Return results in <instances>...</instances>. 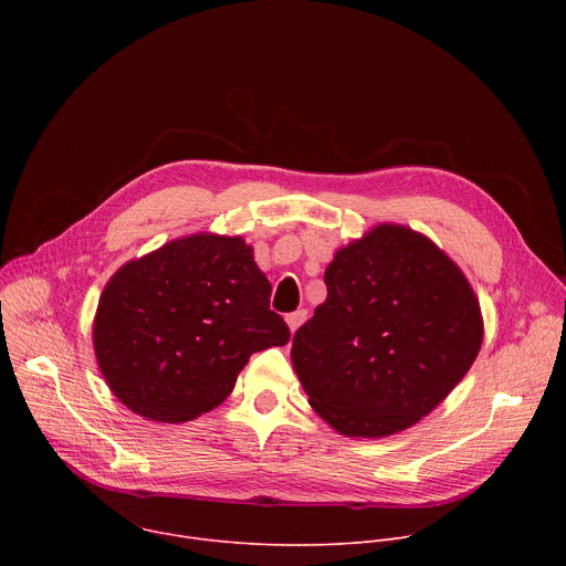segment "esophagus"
I'll use <instances>...</instances> for the list:
<instances>
[{"mask_svg": "<svg viewBox=\"0 0 566 566\" xmlns=\"http://www.w3.org/2000/svg\"><path fill=\"white\" fill-rule=\"evenodd\" d=\"M304 319H306V311H304V308H300V311H293V313H289V315H286V325H289L291 334H295V332H297V327L302 325Z\"/></svg>", "mask_w": 566, "mask_h": 566, "instance_id": "1", "label": "esophagus"}]
</instances>
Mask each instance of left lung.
<instances>
[{
	"instance_id": "1",
	"label": "left lung",
	"mask_w": 566,
	"mask_h": 566,
	"mask_svg": "<svg viewBox=\"0 0 566 566\" xmlns=\"http://www.w3.org/2000/svg\"><path fill=\"white\" fill-rule=\"evenodd\" d=\"M327 300L293 336L308 406L345 437L380 439L428 417L483 343L461 269L408 226L378 223L338 249Z\"/></svg>"
}]
</instances>
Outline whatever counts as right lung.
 <instances>
[{
  "instance_id": "add662e5",
  "label": "right lung",
  "mask_w": 566,
  "mask_h": 566,
  "mask_svg": "<svg viewBox=\"0 0 566 566\" xmlns=\"http://www.w3.org/2000/svg\"><path fill=\"white\" fill-rule=\"evenodd\" d=\"M244 239L197 232L123 264L107 282L94 352L132 412L184 423L214 410L255 352L291 332Z\"/></svg>"
}]
</instances>
